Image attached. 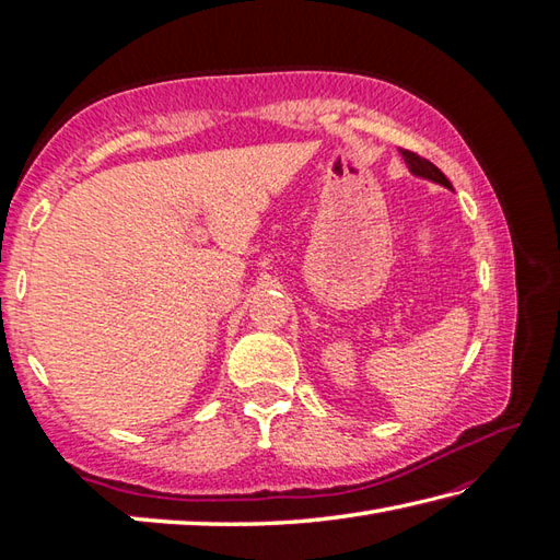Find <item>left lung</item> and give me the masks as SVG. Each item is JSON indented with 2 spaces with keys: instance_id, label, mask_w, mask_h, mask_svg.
Instances as JSON below:
<instances>
[{
  "instance_id": "obj_1",
  "label": "left lung",
  "mask_w": 560,
  "mask_h": 560,
  "mask_svg": "<svg viewBox=\"0 0 560 560\" xmlns=\"http://www.w3.org/2000/svg\"><path fill=\"white\" fill-rule=\"evenodd\" d=\"M399 153H401L404 163H407V168H409V173H411V175H416V177H423V180H431V183H435V185H443V187L452 189V185H450L447 177H445L443 173H440L431 161H425V159H421V156H416V153H411V151H407V149H399Z\"/></svg>"
}]
</instances>
